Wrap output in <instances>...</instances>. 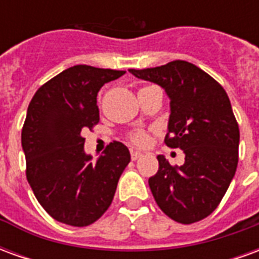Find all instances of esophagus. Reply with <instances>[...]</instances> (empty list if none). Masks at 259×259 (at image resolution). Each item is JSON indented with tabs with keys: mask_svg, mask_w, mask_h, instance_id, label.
<instances>
[{
	"mask_svg": "<svg viewBox=\"0 0 259 259\" xmlns=\"http://www.w3.org/2000/svg\"><path fill=\"white\" fill-rule=\"evenodd\" d=\"M143 157V154L139 151H132V159L133 161H137V159H140V158Z\"/></svg>",
	"mask_w": 259,
	"mask_h": 259,
	"instance_id": "esophagus-1",
	"label": "esophagus"
}]
</instances>
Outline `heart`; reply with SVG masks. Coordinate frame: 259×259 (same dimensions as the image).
Instances as JSON below:
<instances>
[{
	"label": "heart",
	"instance_id": "b5f03b06",
	"mask_svg": "<svg viewBox=\"0 0 259 259\" xmlns=\"http://www.w3.org/2000/svg\"><path fill=\"white\" fill-rule=\"evenodd\" d=\"M130 139H132V141L135 143L136 146H144V144H147V141H148V135H147L144 130H136V132L132 133Z\"/></svg>",
	"mask_w": 259,
	"mask_h": 259
}]
</instances>
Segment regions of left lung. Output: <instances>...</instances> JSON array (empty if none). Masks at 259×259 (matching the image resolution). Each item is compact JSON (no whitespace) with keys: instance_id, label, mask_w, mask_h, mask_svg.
Here are the masks:
<instances>
[{"instance_id":"left-lung-1","label":"left lung","mask_w":259,"mask_h":259,"mask_svg":"<svg viewBox=\"0 0 259 259\" xmlns=\"http://www.w3.org/2000/svg\"><path fill=\"white\" fill-rule=\"evenodd\" d=\"M129 72L166 91L170 115L165 144L186 155L182 166L158 155L159 169L148 179L152 195L170 219L198 222L217 209L239 162V124L228 94L213 77L186 61Z\"/></svg>"}]
</instances>
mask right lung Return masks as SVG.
I'll use <instances>...</instances> for the list:
<instances>
[{"label":"right lung","instance_id":"right-lung-1","mask_svg":"<svg viewBox=\"0 0 259 259\" xmlns=\"http://www.w3.org/2000/svg\"><path fill=\"white\" fill-rule=\"evenodd\" d=\"M124 73L76 65L42 84L29 104L22 129L26 178L37 201L58 222L89 226L112 202L130 162L129 150L113 141L93 161L81 132L100 122V89Z\"/></svg>","mask_w":259,"mask_h":259}]
</instances>
